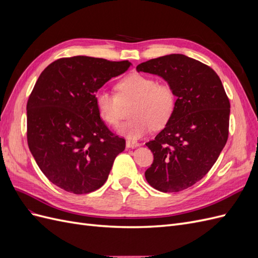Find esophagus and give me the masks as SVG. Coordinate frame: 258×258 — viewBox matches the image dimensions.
<instances>
[{"instance_id": "obj_1", "label": "esophagus", "mask_w": 258, "mask_h": 258, "mask_svg": "<svg viewBox=\"0 0 258 258\" xmlns=\"http://www.w3.org/2000/svg\"><path fill=\"white\" fill-rule=\"evenodd\" d=\"M139 145H140V143H139V142H137V141H132V140H127V141H126V146H127L128 148L137 147V146H139Z\"/></svg>"}]
</instances>
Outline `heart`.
<instances>
[{"mask_svg": "<svg viewBox=\"0 0 258 258\" xmlns=\"http://www.w3.org/2000/svg\"><path fill=\"white\" fill-rule=\"evenodd\" d=\"M117 95L100 90L95 101L101 118L113 127L122 117V104L135 101L130 110L132 118L122 123L118 132L128 139H138L153 128L159 129L172 118L176 95L169 84H158L150 76L130 74L116 85Z\"/></svg>", "mask_w": 258, "mask_h": 258, "instance_id": "heart-1", "label": "heart"}]
</instances>
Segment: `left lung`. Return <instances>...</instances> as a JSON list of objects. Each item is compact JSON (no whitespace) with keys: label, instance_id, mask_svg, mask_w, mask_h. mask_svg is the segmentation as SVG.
Wrapping results in <instances>:
<instances>
[{"label":"left lung","instance_id":"1","mask_svg":"<svg viewBox=\"0 0 258 258\" xmlns=\"http://www.w3.org/2000/svg\"><path fill=\"white\" fill-rule=\"evenodd\" d=\"M137 71L162 77L177 98L172 118L146 143L154 161L145 178L159 191L184 190L209 172L227 142L229 99L214 70L185 54L151 59Z\"/></svg>","mask_w":258,"mask_h":258}]
</instances>
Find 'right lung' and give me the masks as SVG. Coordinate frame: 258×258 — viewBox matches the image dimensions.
<instances>
[{"instance_id":"1","label":"right lung","mask_w":258,"mask_h":258,"mask_svg":"<svg viewBox=\"0 0 258 258\" xmlns=\"http://www.w3.org/2000/svg\"><path fill=\"white\" fill-rule=\"evenodd\" d=\"M130 66L127 60L75 56L53 61L41 73L27 103V139L52 184L82 195L106 182L126 141L100 118L96 92Z\"/></svg>"}]
</instances>
